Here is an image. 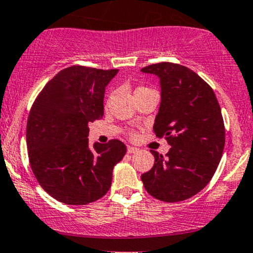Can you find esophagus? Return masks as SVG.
<instances>
[{"mask_svg": "<svg viewBox=\"0 0 253 253\" xmlns=\"http://www.w3.org/2000/svg\"><path fill=\"white\" fill-rule=\"evenodd\" d=\"M126 151H127V153H136L137 151H139V148L134 147V146H127Z\"/></svg>", "mask_w": 253, "mask_h": 253, "instance_id": "obj_1", "label": "esophagus"}]
</instances>
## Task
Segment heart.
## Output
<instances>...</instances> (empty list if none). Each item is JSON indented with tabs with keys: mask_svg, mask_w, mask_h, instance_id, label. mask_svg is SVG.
I'll list each match as a JSON object with an SVG mask.
<instances>
[{
	"mask_svg": "<svg viewBox=\"0 0 253 253\" xmlns=\"http://www.w3.org/2000/svg\"><path fill=\"white\" fill-rule=\"evenodd\" d=\"M146 91H153V90H151V88H148V87H145V86H139V87H136V88H135V91H134V95L136 96V95H139V93H141V92H146ZM130 135H132V134H130Z\"/></svg>",
	"mask_w": 253,
	"mask_h": 253,
	"instance_id": "1",
	"label": "heart"
}]
</instances>
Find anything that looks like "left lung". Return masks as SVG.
Listing matches in <instances>:
<instances>
[{"instance_id":"8db88e82","label":"left lung","mask_w":253,"mask_h":253,"mask_svg":"<svg viewBox=\"0 0 253 253\" xmlns=\"http://www.w3.org/2000/svg\"><path fill=\"white\" fill-rule=\"evenodd\" d=\"M160 78L161 106L153 130L171 148L156 151L152 169L141 175L146 191L165 202L190 199L210 183L222 158L225 127L213 88L194 70L162 62L141 69Z\"/></svg>"}]
</instances>
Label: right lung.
Segmentation results:
<instances>
[{"instance_id": "right-lung-1", "label": "right lung", "mask_w": 253, "mask_h": 253, "mask_svg": "<svg viewBox=\"0 0 253 253\" xmlns=\"http://www.w3.org/2000/svg\"><path fill=\"white\" fill-rule=\"evenodd\" d=\"M118 69L72 66L41 90L27 124L29 163L47 194L66 205H87L107 194L113 167L126 152L119 140L88 148L87 124L103 117L105 88Z\"/></svg>"}]
</instances>
